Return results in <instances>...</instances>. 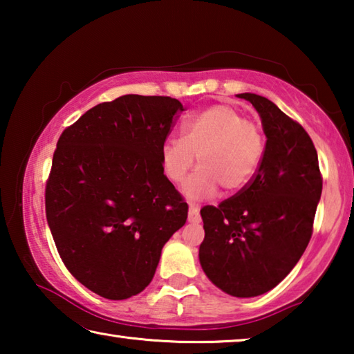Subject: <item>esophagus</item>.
Listing matches in <instances>:
<instances>
[{"label":"esophagus","mask_w":354,"mask_h":354,"mask_svg":"<svg viewBox=\"0 0 354 354\" xmlns=\"http://www.w3.org/2000/svg\"><path fill=\"white\" fill-rule=\"evenodd\" d=\"M198 205L195 203H189V221L192 223H198L200 221V212H198Z\"/></svg>","instance_id":"34e87169"}]
</instances>
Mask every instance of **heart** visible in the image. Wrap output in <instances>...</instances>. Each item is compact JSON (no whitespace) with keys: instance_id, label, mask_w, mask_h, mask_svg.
<instances>
[{"instance_id":"1","label":"heart","mask_w":354,"mask_h":354,"mask_svg":"<svg viewBox=\"0 0 354 354\" xmlns=\"http://www.w3.org/2000/svg\"><path fill=\"white\" fill-rule=\"evenodd\" d=\"M183 137H170L160 149L162 171L170 183L183 184L198 160L185 185L190 196H211L223 187L234 194L247 187L259 169L263 134L259 124L243 118L236 107L215 104L183 122Z\"/></svg>"}]
</instances>
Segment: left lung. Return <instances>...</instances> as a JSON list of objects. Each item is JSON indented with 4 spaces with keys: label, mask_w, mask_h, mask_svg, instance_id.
I'll use <instances>...</instances> for the list:
<instances>
[{
    "label": "left lung",
    "mask_w": 354,
    "mask_h": 354,
    "mask_svg": "<svg viewBox=\"0 0 354 354\" xmlns=\"http://www.w3.org/2000/svg\"><path fill=\"white\" fill-rule=\"evenodd\" d=\"M267 136L259 169L247 187L200 211L207 278L232 297H257L278 286L306 250L323 178L317 149L301 124L254 93H241Z\"/></svg>",
    "instance_id": "obj_1"
}]
</instances>
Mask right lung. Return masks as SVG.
Segmentation results:
<instances>
[{
	"mask_svg": "<svg viewBox=\"0 0 354 354\" xmlns=\"http://www.w3.org/2000/svg\"><path fill=\"white\" fill-rule=\"evenodd\" d=\"M183 104L124 95L64 129L45 185L57 253L98 295L124 299L151 283L165 242L189 206L162 171L160 149Z\"/></svg>",
	"mask_w": 354,
	"mask_h": 354,
	"instance_id": "right-lung-1",
	"label": "right lung"
}]
</instances>
